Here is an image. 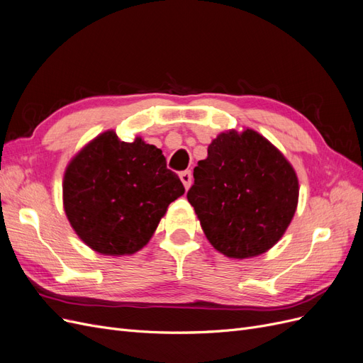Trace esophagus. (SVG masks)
Segmentation results:
<instances>
[{
	"mask_svg": "<svg viewBox=\"0 0 363 363\" xmlns=\"http://www.w3.org/2000/svg\"><path fill=\"white\" fill-rule=\"evenodd\" d=\"M179 178H181V181H182V184H184V186H185V190H189L190 186H191V182H193L191 172H190V170L182 172V173L179 174Z\"/></svg>",
	"mask_w": 363,
	"mask_h": 363,
	"instance_id": "1",
	"label": "esophagus"
}]
</instances>
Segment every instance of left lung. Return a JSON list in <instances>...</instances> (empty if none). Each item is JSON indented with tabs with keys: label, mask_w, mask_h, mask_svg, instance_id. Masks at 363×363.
Here are the masks:
<instances>
[{
	"label": "left lung",
	"mask_w": 363,
	"mask_h": 363,
	"mask_svg": "<svg viewBox=\"0 0 363 363\" xmlns=\"http://www.w3.org/2000/svg\"><path fill=\"white\" fill-rule=\"evenodd\" d=\"M186 199L213 247L228 258H255L284 237L298 203L294 167L250 128L220 133L194 167Z\"/></svg>",
	"instance_id": "left-lung-1"
}]
</instances>
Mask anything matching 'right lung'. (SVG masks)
I'll return each mask as SVG.
<instances>
[{
    "instance_id": "obj_1",
    "label": "right lung",
    "mask_w": 363,
    "mask_h": 363,
    "mask_svg": "<svg viewBox=\"0 0 363 363\" xmlns=\"http://www.w3.org/2000/svg\"><path fill=\"white\" fill-rule=\"evenodd\" d=\"M184 191L161 149L142 137L122 142L108 130L69 161L63 208L78 238L93 252L125 256L145 247Z\"/></svg>"
}]
</instances>
